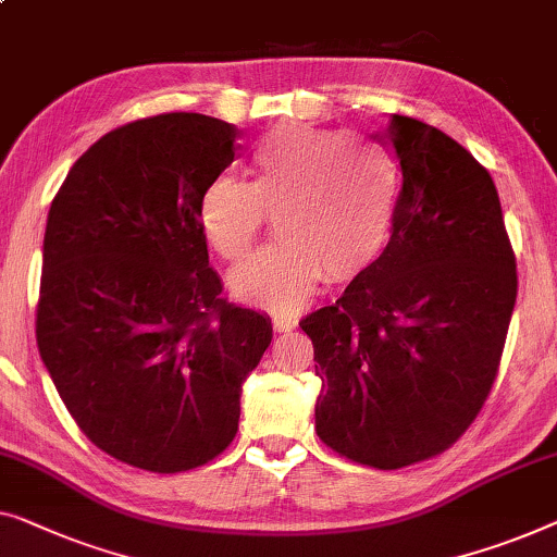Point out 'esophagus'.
<instances>
[{
  "label": "esophagus",
  "mask_w": 557,
  "mask_h": 557,
  "mask_svg": "<svg viewBox=\"0 0 557 557\" xmlns=\"http://www.w3.org/2000/svg\"><path fill=\"white\" fill-rule=\"evenodd\" d=\"M271 324H273V329H276V332H294L298 321L294 317H288V313H273Z\"/></svg>",
  "instance_id": "34e87169"
}]
</instances>
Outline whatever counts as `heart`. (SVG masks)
Here are the masks:
<instances>
[{
  "label": "heart",
  "instance_id": "heart-1",
  "mask_svg": "<svg viewBox=\"0 0 557 557\" xmlns=\"http://www.w3.org/2000/svg\"><path fill=\"white\" fill-rule=\"evenodd\" d=\"M251 183L219 175L198 221L225 261L251 251L273 213L278 238L231 273L233 294L271 311H296L321 278L372 269L392 236L399 173L382 143L346 131L288 125L256 145Z\"/></svg>",
  "mask_w": 557,
  "mask_h": 557
}]
</instances>
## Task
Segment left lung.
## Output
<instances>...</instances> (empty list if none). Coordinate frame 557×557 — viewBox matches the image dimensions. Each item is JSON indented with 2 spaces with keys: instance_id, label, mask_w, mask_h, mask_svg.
Here are the masks:
<instances>
[{
  "instance_id": "left-lung-1",
  "label": "left lung",
  "mask_w": 557,
  "mask_h": 557,
  "mask_svg": "<svg viewBox=\"0 0 557 557\" xmlns=\"http://www.w3.org/2000/svg\"><path fill=\"white\" fill-rule=\"evenodd\" d=\"M392 240L336 304L298 321L321 376L317 434L376 470L424 462L478 419L503 359L518 269L487 168L437 127L392 115Z\"/></svg>"
}]
</instances>
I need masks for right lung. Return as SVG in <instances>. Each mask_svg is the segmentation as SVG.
I'll list each match as a JSON object with an SVG mask.
<instances>
[{"mask_svg":"<svg viewBox=\"0 0 557 557\" xmlns=\"http://www.w3.org/2000/svg\"><path fill=\"white\" fill-rule=\"evenodd\" d=\"M236 138L198 112L115 127L72 165L47 215L39 357L85 437L138 470L219 457L271 344L263 313L221 296L198 221Z\"/></svg>","mask_w":557,"mask_h":557,"instance_id":"right-lung-1","label":"right lung"}]
</instances>
